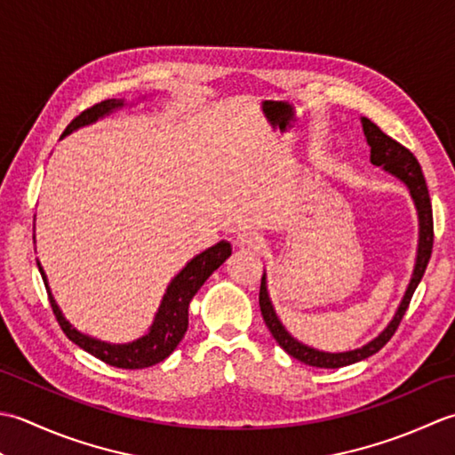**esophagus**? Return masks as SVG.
Returning <instances> with one entry per match:
<instances>
[{
  "instance_id": "1",
  "label": "esophagus",
  "mask_w": 455,
  "mask_h": 455,
  "mask_svg": "<svg viewBox=\"0 0 455 455\" xmlns=\"http://www.w3.org/2000/svg\"><path fill=\"white\" fill-rule=\"evenodd\" d=\"M235 243L241 249H253V251H257L263 245V237L255 234V231H241V234H237Z\"/></svg>"
}]
</instances>
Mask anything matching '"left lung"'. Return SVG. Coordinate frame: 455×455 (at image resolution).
Returning <instances> with one entry per match:
<instances>
[{
  "mask_svg": "<svg viewBox=\"0 0 455 455\" xmlns=\"http://www.w3.org/2000/svg\"><path fill=\"white\" fill-rule=\"evenodd\" d=\"M361 125H363V133L367 137V143L371 147V163L375 166H381L383 171L388 174L396 176L398 180L406 184V188L411 190V196L414 200L416 212H419V251H416V263H414V271L411 276V283L406 286V292L403 296L401 304L395 312L393 320L388 322V326L379 333L375 339H371L369 344L363 347L351 349V351H341V354H328V351H318L314 347H308L300 344L299 339H294L289 331L284 330L281 323L279 316L273 308V302L268 299L267 292V281L265 275L261 279V291H259V306H261V314L263 320L267 323V328L271 330L273 338L276 339L286 354L292 355L294 359L302 361V363L310 365V367H322V369H338V367H346L351 363H357L361 359H367L369 355L377 354L388 339L393 338V333L396 331L398 323H401L406 308H409L412 294L416 291V286L422 281L426 267H428L430 255H432V245H434V221H432V202H430V194L428 187H426L424 174L420 169V163L416 161V156L403 147L401 143H396L393 137H388L383 133L371 119L361 117Z\"/></svg>",
  "mask_w": 455,
  "mask_h": 455,
  "instance_id": "8db88e82",
  "label": "left lung"
}]
</instances>
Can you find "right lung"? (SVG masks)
<instances>
[{
	"label": "right lung",
	"mask_w": 455,
	"mask_h": 455,
	"mask_svg": "<svg viewBox=\"0 0 455 455\" xmlns=\"http://www.w3.org/2000/svg\"><path fill=\"white\" fill-rule=\"evenodd\" d=\"M124 106H125V100L100 101V104L84 109L80 116L74 117L68 124V127L64 129L62 137L76 132L80 127L98 122V119ZM229 255H231V245L228 241H220V243L212 245L210 249H206V251H202L200 255L194 257L192 261L187 263V267H184L182 271L171 281L149 331H147L143 338L132 341V344H117V346L84 336V333H80L76 328H72L70 322L62 316L59 304L52 299L41 263L36 265H39L43 283L46 286V292H49V300H51L54 316H57L62 331L67 333V338L70 341H74L78 347L101 359L108 365H114L119 369H145L155 363H161V361L169 357L176 349V346L180 344V339L188 330V306H190L192 296L200 291V286L206 283L208 276L214 273Z\"/></svg>",
	"instance_id": "add662e5"
}]
</instances>
